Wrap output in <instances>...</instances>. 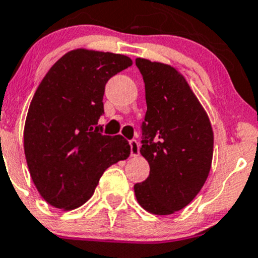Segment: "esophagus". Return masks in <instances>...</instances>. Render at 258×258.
<instances>
[{
	"instance_id": "esophagus-1",
	"label": "esophagus",
	"mask_w": 258,
	"mask_h": 258,
	"mask_svg": "<svg viewBox=\"0 0 258 258\" xmlns=\"http://www.w3.org/2000/svg\"><path fill=\"white\" fill-rule=\"evenodd\" d=\"M130 150H131V156H139L140 145L136 140H131L130 141Z\"/></svg>"
}]
</instances>
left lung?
Listing matches in <instances>:
<instances>
[{
  "mask_svg": "<svg viewBox=\"0 0 258 258\" xmlns=\"http://www.w3.org/2000/svg\"><path fill=\"white\" fill-rule=\"evenodd\" d=\"M136 67L147 104L140 152L150 175L135 184V196L147 212L167 216L186 207L203 187L213 157V130L176 69L141 57Z\"/></svg>",
  "mask_w": 258,
  "mask_h": 258,
  "instance_id": "left-lung-1",
  "label": "left lung"
}]
</instances>
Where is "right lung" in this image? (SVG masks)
Here are the masks:
<instances>
[{
  "instance_id": "add662e5",
  "label": "right lung",
  "mask_w": 258,
  "mask_h": 258,
  "mask_svg": "<svg viewBox=\"0 0 258 258\" xmlns=\"http://www.w3.org/2000/svg\"><path fill=\"white\" fill-rule=\"evenodd\" d=\"M132 66L126 55L77 49L50 68L35 92L24 130L30 175L59 209L83 206L107 167L130 156L121 135L102 134L107 82Z\"/></svg>"
}]
</instances>
